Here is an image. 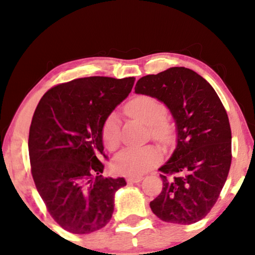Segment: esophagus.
<instances>
[{
  "mask_svg": "<svg viewBox=\"0 0 255 255\" xmlns=\"http://www.w3.org/2000/svg\"><path fill=\"white\" fill-rule=\"evenodd\" d=\"M141 180H142L141 176H128L127 179L128 183H138V182H140Z\"/></svg>",
  "mask_w": 255,
  "mask_h": 255,
  "instance_id": "esophagus-1",
  "label": "esophagus"
}]
</instances>
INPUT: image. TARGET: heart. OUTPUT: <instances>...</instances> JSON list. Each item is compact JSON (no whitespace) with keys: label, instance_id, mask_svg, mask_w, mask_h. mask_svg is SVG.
Returning <instances> with one entry per match:
<instances>
[{"label":"heart","instance_id":"heart-1","mask_svg":"<svg viewBox=\"0 0 255 255\" xmlns=\"http://www.w3.org/2000/svg\"><path fill=\"white\" fill-rule=\"evenodd\" d=\"M130 116L137 118L149 127L152 138L160 142H167L172 137V128L165 121L167 108L161 101L152 96L141 95L135 97L127 106ZM104 146L115 151L121 144V123L116 114H111L102 128ZM161 160L159 149L154 146L125 148L113 160L115 173L125 176H139L155 167Z\"/></svg>","mask_w":255,"mask_h":255}]
</instances>
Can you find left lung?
<instances>
[{
    "mask_svg": "<svg viewBox=\"0 0 255 255\" xmlns=\"http://www.w3.org/2000/svg\"><path fill=\"white\" fill-rule=\"evenodd\" d=\"M135 94L168 108L176 127V147L159 168L162 190L149 207L163 222L189 225L217 202L231 166V128L217 93L207 80L172 67L138 80Z\"/></svg>",
    "mask_w": 255,
    "mask_h": 255,
    "instance_id": "left-lung-1",
    "label": "left lung"
}]
</instances>
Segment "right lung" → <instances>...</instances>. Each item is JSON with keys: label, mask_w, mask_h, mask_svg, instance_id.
I'll return each instance as SVG.
<instances>
[{"label": "right lung", "mask_w": 255, "mask_h": 255, "mask_svg": "<svg viewBox=\"0 0 255 255\" xmlns=\"http://www.w3.org/2000/svg\"><path fill=\"white\" fill-rule=\"evenodd\" d=\"M134 78L90 76L44 94L29 132L31 173L48 212L66 231L88 235L113 217L124 177H104V122L131 93Z\"/></svg>", "instance_id": "1"}]
</instances>
